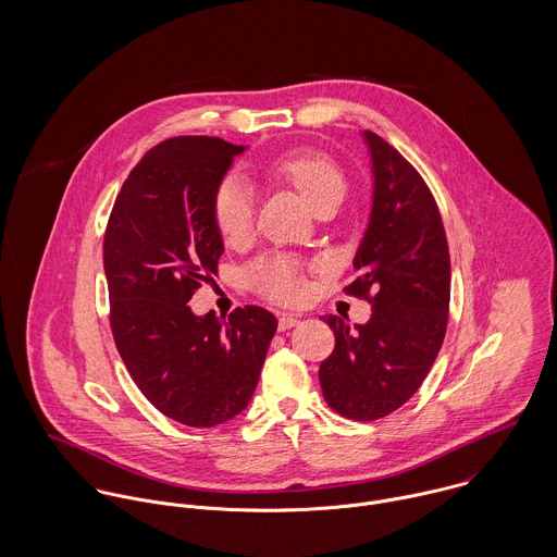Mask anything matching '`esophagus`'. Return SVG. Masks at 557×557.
I'll use <instances>...</instances> for the list:
<instances>
[{
  "label": "esophagus",
  "mask_w": 557,
  "mask_h": 557,
  "mask_svg": "<svg viewBox=\"0 0 557 557\" xmlns=\"http://www.w3.org/2000/svg\"><path fill=\"white\" fill-rule=\"evenodd\" d=\"M300 323V319L296 318V315H287V313H283L281 318H278V330L281 332H285V330H292L294 325H298Z\"/></svg>",
  "instance_id": "34e87169"
}]
</instances>
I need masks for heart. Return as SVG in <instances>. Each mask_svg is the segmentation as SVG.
I'll return each mask as SVG.
<instances>
[{
    "label": "heart",
    "mask_w": 557,
    "mask_h": 557,
    "mask_svg": "<svg viewBox=\"0 0 557 557\" xmlns=\"http://www.w3.org/2000/svg\"><path fill=\"white\" fill-rule=\"evenodd\" d=\"M265 173L292 184L311 208L345 193L341 166L313 148H292L263 162ZM210 214L219 236L232 246L250 238L255 203L250 188L236 177H223L210 199ZM244 281L257 294L276 302H296L305 294L302 268L296 259L283 255H261L244 268Z\"/></svg>",
    "instance_id": "heart-1"
}]
</instances>
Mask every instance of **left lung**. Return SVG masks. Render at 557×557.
Wrapping results in <instances>:
<instances>
[{"mask_svg": "<svg viewBox=\"0 0 557 557\" xmlns=\"http://www.w3.org/2000/svg\"><path fill=\"white\" fill-rule=\"evenodd\" d=\"M373 160V210L343 292L364 298L371 319L349 327L325 315L334 349L319 367L325 403L351 420H380L413 397L448 323L450 255L440 208L422 175L380 135L364 131ZM373 288L376 294L371 295Z\"/></svg>", "mask_w": 557, "mask_h": 557, "instance_id": "8db88e82", "label": "left lung"}]
</instances>
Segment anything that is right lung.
<instances>
[{
  "label": "right lung",
  "mask_w": 557,
  "mask_h": 557,
  "mask_svg": "<svg viewBox=\"0 0 557 557\" xmlns=\"http://www.w3.org/2000/svg\"><path fill=\"white\" fill-rule=\"evenodd\" d=\"M242 152L219 137L154 146L122 184L102 244L111 332L133 382L160 413L197 429L248 405L278 323L252 305L227 321L188 307L219 274L210 199Z\"/></svg>",
  "instance_id": "1"
}]
</instances>
